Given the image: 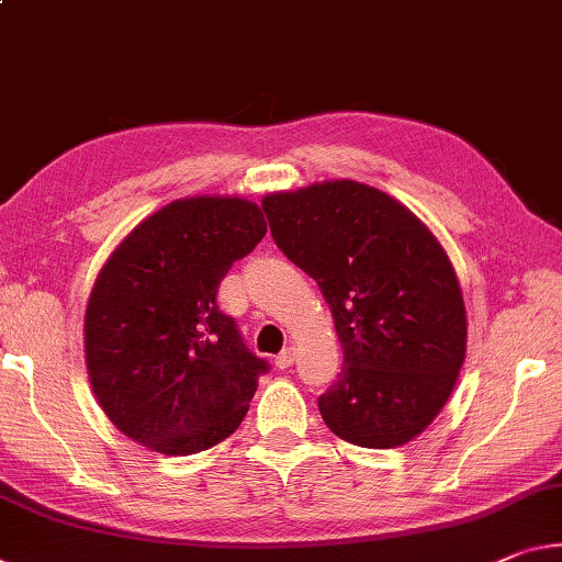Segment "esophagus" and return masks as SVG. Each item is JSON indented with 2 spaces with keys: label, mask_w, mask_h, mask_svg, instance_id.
Returning <instances> with one entry per match:
<instances>
[{
  "label": "esophagus",
  "mask_w": 562,
  "mask_h": 562,
  "mask_svg": "<svg viewBox=\"0 0 562 562\" xmlns=\"http://www.w3.org/2000/svg\"><path fill=\"white\" fill-rule=\"evenodd\" d=\"M295 358H297L295 347H284V350L278 355V358H274V364H278L280 370H284V368H290L292 362H295Z\"/></svg>",
  "instance_id": "esophagus-1"
}]
</instances>
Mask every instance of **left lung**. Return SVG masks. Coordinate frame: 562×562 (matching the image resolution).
<instances>
[{
    "label": "left lung",
    "instance_id": "8db88e82",
    "mask_svg": "<svg viewBox=\"0 0 562 562\" xmlns=\"http://www.w3.org/2000/svg\"><path fill=\"white\" fill-rule=\"evenodd\" d=\"M278 247L313 278L335 319L342 370L319 395L337 438L400 448L456 387L468 315L442 245L405 204L355 180L262 200Z\"/></svg>",
    "mask_w": 562,
    "mask_h": 562
}]
</instances>
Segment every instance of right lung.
<instances>
[{
    "mask_svg": "<svg viewBox=\"0 0 562 562\" xmlns=\"http://www.w3.org/2000/svg\"><path fill=\"white\" fill-rule=\"evenodd\" d=\"M265 233L255 202L200 194L142 220L102 265L85 313L87 372L130 440L194 456L243 423L270 364L217 307V288Z\"/></svg>",
    "mask_w": 562,
    "mask_h": 562,
    "instance_id": "right-lung-1",
    "label": "right lung"
}]
</instances>
